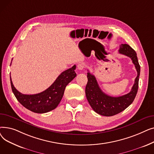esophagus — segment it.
Here are the masks:
<instances>
[{
	"instance_id": "34e87169",
	"label": "esophagus",
	"mask_w": 154,
	"mask_h": 154,
	"mask_svg": "<svg viewBox=\"0 0 154 154\" xmlns=\"http://www.w3.org/2000/svg\"><path fill=\"white\" fill-rule=\"evenodd\" d=\"M85 64L84 63H79V65H78V69H79V70H84V68H85Z\"/></svg>"
}]
</instances>
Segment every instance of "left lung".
<instances>
[{"label": "left lung", "instance_id": "8db88e82", "mask_svg": "<svg viewBox=\"0 0 154 154\" xmlns=\"http://www.w3.org/2000/svg\"><path fill=\"white\" fill-rule=\"evenodd\" d=\"M120 54L130 57L135 65L137 76L131 92L120 97H112L105 94L100 88L95 77L87 72L88 82L85 87L87 99L92 109L97 114L103 116H113L122 112L133 102L139 87L140 67L137 54L128 44H121L119 50Z\"/></svg>", "mask_w": 154, "mask_h": 154}]
</instances>
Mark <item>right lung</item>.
Masks as SVG:
<instances>
[{"label":"right lung","mask_w":154,"mask_h":154,"mask_svg":"<svg viewBox=\"0 0 154 154\" xmlns=\"http://www.w3.org/2000/svg\"><path fill=\"white\" fill-rule=\"evenodd\" d=\"M75 68L74 65L72 68L63 71L45 91L32 95L19 92L14 86L10 75L12 92L17 100L28 110L38 114L50 112L58 106L63 95L65 88L76 77Z\"/></svg>","instance_id":"1"}]
</instances>
